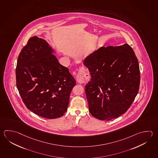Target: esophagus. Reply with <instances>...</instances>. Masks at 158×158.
I'll return each mask as SVG.
<instances>
[{
    "label": "esophagus",
    "mask_w": 158,
    "mask_h": 158,
    "mask_svg": "<svg viewBox=\"0 0 158 158\" xmlns=\"http://www.w3.org/2000/svg\"><path fill=\"white\" fill-rule=\"evenodd\" d=\"M77 83L82 84L84 83V82H85V81H86V79L85 78V77L83 76V75L81 74H78L77 75Z\"/></svg>",
    "instance_id": "1"
}]
</instances>
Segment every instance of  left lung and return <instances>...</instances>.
Returning a JSON list of instances; mask_svg holds the SVG:
<instances>
[{
  "label": "left lung",
  "instance_id": "left-lung-1",
  "mask_svg": "<svg viewBox=\"0 0 158 158\" xmlns=\"http://www.w3.org/2000/svg\"><path fill=\"white\" fill-rule=\"evenodd\" d=\"M83 64L91 77L85 90L93 116L110 121L125 113L140 85L139 65L132 48L127 44L101 47L86 57Z\"/></svg>",
  "mask_w": 158,
  "mask_h": 158
}]
</instances>
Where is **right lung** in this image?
<instances>
[{"label": "right lung", "instance_id": "1", "mask_svg": "<svg viewBox=\"0 0 158 158\" xmlns=\"http://www.w3.org/2000/svg\"><path fill=\"white\" fill-rule=\"evenodd\" d=\"M44 39L30 38L18 56L16 85L29 110L48 119L63 116L76 81Z\"/></svg>", "mask_w": 158, "mask_h": 158}]
</instances>
